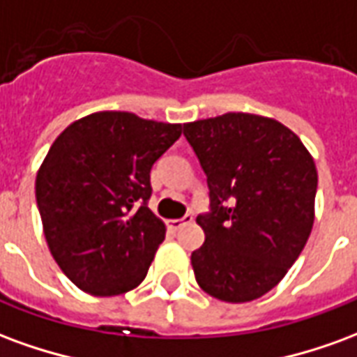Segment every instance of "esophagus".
<instances>
[{"label":"esophagus","mask_w":357,"mask_h":357,"mask_svg":"<svg viewBox=\"0 0 357 357\" xmlns=\"http://www.w3.org/2000/svg\"><path fill=\"white\" fill-rule=\"evenodd\" d=\"M189 222H193V216H191V214H185V216L179 218V220H170L168 225H170V229L178 231V229H181V227H183L185 224H189Z\"/></svg>","instance_id":"obj_1"}]
</instances>
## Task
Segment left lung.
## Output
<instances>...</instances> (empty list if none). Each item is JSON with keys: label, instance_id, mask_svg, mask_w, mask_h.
I'll return each mask as SVG.
<instances>
[{"label": "left lung", "instance_id": "left-lung-1", "mask_svg": "<svg viewBox=\"0 0 357 357\" xmlns=\"http://www.w3.org/2000/svg\"><path fill=\"white\" fill-rule=\"evenodd\" d=\"M206 174L210 208L197 218L204 245L191 255L202 291L250 302L271 291L314 225L317 170L302 141L271 118L247 112L183 124Z\"/></svg>", "mask_w": 357, "mask_h": 357}]
</instances>
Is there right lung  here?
Returning a JSON list of instances; mask_svg holds the SVG:
<instances>
[{
    "mask_svg": "<svg viewBox=\"0 0 357 357\" xmlns=\"http://www.w3.org/2000/svg\"><path fill=\"white\" fill-rule=\"evenodd\" d=\"M181 126L95 112L66 128L36 178L43 233L78 289L116 296L145 279L166 227L149 210L151 168Z\"/></svg>",
    "mask_w": 357,
    "mask_h": 357,
    "instance_id": "right-lung-1",
    "label": "right lung"
}]
</instances>
